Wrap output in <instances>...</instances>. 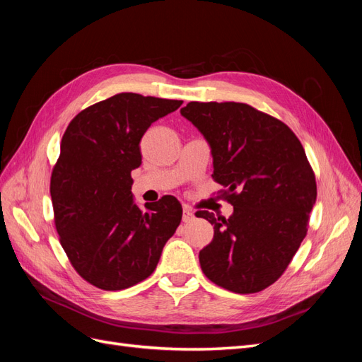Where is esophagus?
<instances>
[{
  "mask_svg": "<svg viewBox=\"0 0 362 362\" xmlns=\"http://www.w3.org/2000/svg\"><path fill=\"white\" fill-rule=\"evenodd\" d=\"M194 218V214H193V211L190 210L189 206H184V211H182V222H185V223H189V222H192Z\"/></svg>",
  "mask_w": 362,
  "mask_h": 362,
  "instance_id": "34e87169",
  "label": "esophagus"
}]
</instances>
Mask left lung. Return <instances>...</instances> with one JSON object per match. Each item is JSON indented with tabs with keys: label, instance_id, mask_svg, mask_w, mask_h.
<instances>
[{
	"label": "left lung",
	"instance_id": "8db88e82",
	"mask_svg": "<svg viewBox=\"0 0 362 362\" xmlns=\"http://www.w3.org/2000/svg\"><path fill=\"white\" fill-rule=\"evenodd\" d=\"M181 115L210 145L213 180L234 206L229 218L196 213L214 225L211 243L199 252L201 269L233 293L264 290L308 231L317 185L305 149L279 119L243 103L192 101Z\"/></svg>",
	"mask_w": 362,
	"mask_h": 362
}]
</instances>
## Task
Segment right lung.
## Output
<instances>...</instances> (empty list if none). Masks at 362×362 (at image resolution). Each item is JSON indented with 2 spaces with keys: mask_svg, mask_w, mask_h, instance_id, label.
Here are the masks:
<instances>
[{
  "mask_svg": "<svg viewBox=\"0 0 362 362\" xmlns=\"http://www.w3.org/2000/svg\"><path fill=\"white\" fill-rule=\"evenodd\" d=\"M181 104L117 93L84 108L64 131L49 185L54 223L72 267L98 288L124 290L146 279L181 222L173 196L145 211L131 193L141 137Z\"/></svg>",
  "mask_w": 362,
  "mask_h": 362,
  "instance_id": "right-lung-1",
  "label": "right lung"
}]
</instances>
